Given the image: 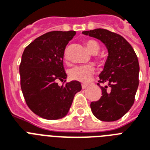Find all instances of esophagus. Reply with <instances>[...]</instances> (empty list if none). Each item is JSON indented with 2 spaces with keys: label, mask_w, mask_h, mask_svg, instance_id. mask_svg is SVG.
I'll list each match as a JSON object with an SVG mask.
<instances>
[{
  "label": "esophagus",
  "mask_w": 150,
  "mask_h": 150,
  "mask_svg": "<svg viewBox=\"0 0 150 150\" xmlns=\"http://www.w3.org/2000/svg\"><path fill=\"white\" fill-rule=\"evenodd\" d=\"M87 87H88V85L87 84H82V88L83 89H86Z\"/></svg>",
  "instance_id": "obj_1"
}]
</instances>
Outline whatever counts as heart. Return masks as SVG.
<instances>
[{"label": "heart", "mask_w": 150, "mask_h": 150, "mask_svg": "<svg viewBox=\"0 0 150 150\" xmlns=\"http://www.w3.org/2000/svg\"><path fill=\"white\" fill-rule=\"evenodd\" d=\"M87 49L92 54H96L100 49V46L97 41L89 40L86 42ZM64 56L66 55L64 54ZM95 72V68L91 64H82L75 65L69 69L68 75L70 79L81 82H87L91 79L92 76Z\"/></svg>", "instance_id": "heart-1"}]
</instances>
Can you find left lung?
<instances>
[{
  "label": "left lung",
  "instance_id": "8db88e82",
  "mask_svg": "<svg viewBox=\"0 0 150 150\" xmlns=\"http://www.w3.org/2000/svg\"><path fill=\"white\" fill-rule=\"evenodd\" d=\"M82 34L100 40L108 50L97 83L102 96L91 103L92 112L100 121H117L130 110L135 101L139 73L136 54L123 36L107 29H96ZM100 83H106V86L102 87Z\"/></svg>",
  "mask_w": 150,
  "mask_h": 150
}]
</instances>
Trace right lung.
<instances>
[{
	"label": "right lung",
	"mask_w": 150,
	"mask_h": 150,
	"mask_svg": "<svg viewBox=\"0 0 150 150\" xmlns=\"http://www.w3.org/2000/svg\"><path fill=\"white\" fill-rule=\"evenodd\" d=\"M75 31L49 32L34 40L22 54L19 66L21 89L29 109L36 115L57 120L68 114L74 96L81 91L78 81H66L64 50Z\"/></svg>",
	"instance_id": "add662e5"
}]
</instances>
